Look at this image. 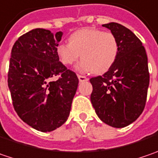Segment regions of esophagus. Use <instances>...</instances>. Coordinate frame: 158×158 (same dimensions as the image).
<instances>
[{
	"label": "esophagus",
	"instance_id": "obj_1",
	"mask_svg": "<svg viewBox=\"0 0 158 158\" xmlns=\"http://www.w3.org/2000/svg\"><path fill=\"white\" fill-rule=\"evenodd\" d=\"M78 76V79H79V81L80 82H85V81H88V78L86 77V76H83V75H77Z\"/></svg>",
	"mask_w": 158,
	"mask_h": 158
}]
</instances>
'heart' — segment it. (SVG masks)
I'll return each mask as SVG.
<instances>
[{
	"label": "heart",
	"instance_id": "obj_1",
	"mask_svg": "<svg viewBox=\"0 0 158 158\" xmlns=\"http://www.w3.org/2000/svg\"><path fill=\"white\" fill-rule=\"evenodd\" d=\"M69 44H61L57 53L65 65H73L81 58L77 68L83 72L103 74L113 66L119 52L117 39L111 32L83 28L69 36Z\"/></svg>",
	"mask_w": 158,
	"mask_h": 158
}]
</instances>
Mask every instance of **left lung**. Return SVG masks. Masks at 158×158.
Masks as SVG:
<instances>
[{"mask_svg":"<svg viewBox=\"0 0 158 158\" xmlns=\"http://www.w3.org/2000/svg\"><path fill=\"white\" fill-rule=\"evenodd\" d=\"M102 26L115 35L119 52L107 72L90 79L91 101L102 122L123 128L134 122L146 105L148 57L142 43L130 29L114 22Z\"/></svg>","mask_w":158,"mask_h":158,"instance_id":"1","label":"left lung"}]
</instances>
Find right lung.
<instances>
[{"label":"right lung","instance_id":"obj_1","mask_svg":"<svg viewBox=\"0 0 158 158\" xmlns=\"http://www.w3.org/2000/svg\"><path fill=\"white\" fill-rule=\"evenodd\" d=\"M63 33L36 28L21 35L11 50L8 86L15 111L28 125L46 132L69 116L79 80L60 61ZM59 77L57 80H53Z\"/></svg>","mask_w":158,"mask_h":158}]
</instances>
